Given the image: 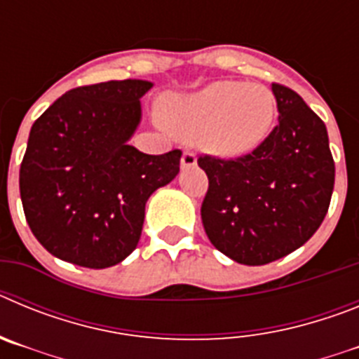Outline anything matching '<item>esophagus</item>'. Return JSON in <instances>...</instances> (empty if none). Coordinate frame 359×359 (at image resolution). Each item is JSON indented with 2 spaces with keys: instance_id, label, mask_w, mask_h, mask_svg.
<instances>
[{
  "instance_id": "esophagus-1",
  "label": "esophagus",
  "mask_w": 359,
  "mask_h": 359,
  "mask_svg": "<svg viewBox=\"0 0 359 359\" xmlns=\"http://www.w3.org/2000/svg\"><path fill=\"white\" fill-rule=\"evenodd\" d=\"M198 163V158L192 151H185L182 156V169H190V167H194Z\"/></svg>"
}]
</instances>
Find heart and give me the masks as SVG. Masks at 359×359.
Here are the masks:
<instances>
[{"instance_id": "heart-1", "label": "heart", "mask_w": 359, "mask_h": 359, "mask_svg": "<svg viewBox=\"0 0 359 359\" xmlns=\"http://www.w3.org/2000/svg\"><path fill=\"white\" fill-rule=\"evenodd\" d=\"M165 123L205 151L241 158L261 147L277 120V98L264 84L215 81L165 102Z\"/></svg>"}]
</instances>
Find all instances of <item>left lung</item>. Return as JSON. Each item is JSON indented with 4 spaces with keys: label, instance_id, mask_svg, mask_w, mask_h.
<instances>
[{
    "label": "left lung",
    "instance_id": "8db88e82",
    "mask_svg": "<svg viewBox=\"0 0 359 359\" xmlns=\"http://www.w3.org/2000/svg\"><path fill=\"white\" fill-rule=\"evenodd\" d=\"M278 126L261 147L236 158L201 156L208 176L203 226L231 261L262 266L294 252L313 237L327 214L334 161L325 123L304 98L271 84Z\"/></svg>",
    "mask_w": 359,
    "mask_h": 359
}]
</instances>
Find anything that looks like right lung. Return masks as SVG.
Instances as JSON below:
<instances>
[{
	"instance_id": "right-lung-1",
	"label": "right lung",
	"mask_w": 359,
	"mask_h": 359,
	"mask_svg": "<svg viewBox=\"0 0 359 359\" xmlns=\"http://www.w3.org/2000/svg\"><path fill=\"white\" fill-rule=\"evenodd\" d=\"M152 82L81 86L34 122L19 192L27 223L53 257L82 268L122 262L140 241L145 203L180 172L182 151L129 145Z\"/></svg>"
}]
</instances>
